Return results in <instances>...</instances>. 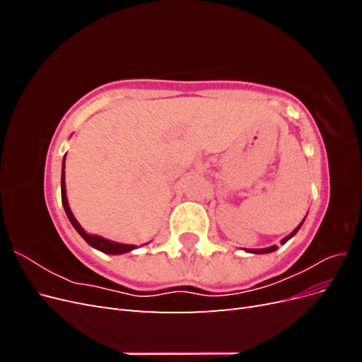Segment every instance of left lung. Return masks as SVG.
Segmentation results:
<instances>
[{"instance_id":"left-lung-1","label":"left lung","mask_w":362,"mask_h":362,"mask_svg":"<svg viewBox=\"0 0 362 362\" xmlns=\"http://www.w3.org/2000/svg\"><path fill=\"white\" fill-rule=\"evenodd\" d=\"M303 221H305V218H303ZM303 221L300 222V225H299L298 228H296V229H294V231H293L291 234H288V235H287L286 238H282V240H281V243H282V245H286V243L288 242V240H290V238H291V237H293V235H294L296 233H298V231H299V228L302 226ZM276 249H278V246H270V247H264V249H246V250H247V252H250V254H270V252H273V250H276Z\"/></svg>"}]
</instances>
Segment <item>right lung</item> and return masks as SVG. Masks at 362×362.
Segmentation results:
<instances>
[{"instance_id": "obj_1", "label": "right lung", "mask_w": 362, "mask_h": 362, "mask_svg": "<svg viewBox=\"0 0 362 362\" xmlns=\"http://www.w3.org/2000/svg\"><path fill=\"white\" fill-rule=\"evenodd\" d=\"M62 204H63L64 211H66L69 222L76 229V233H78L92 247L104 252V254H112V255L125 254V252H129V250H133V249L137 247L136 245H122V243L112 242V240H107V238L100 237V235L87 234L84 229L81 228V225L76 222V218L74 217V214L71 211L69 204H68V198H66V185H64V158H63V164H62Z\"/></svg>"}]
</instances>
